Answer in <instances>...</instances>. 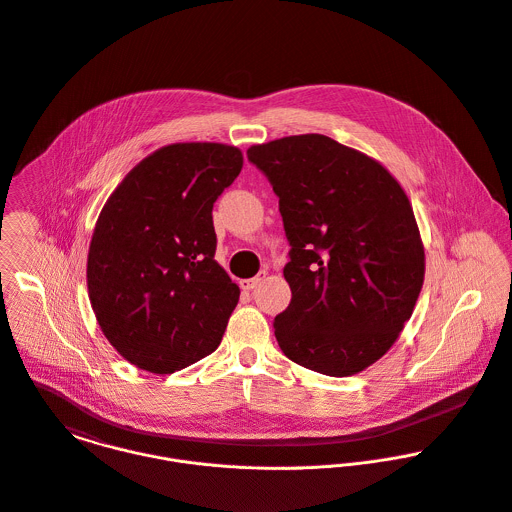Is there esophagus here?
<instances>
[{"label":"esophagus","mask_w":512,"mask_h":512,"mask_svg":"<svg viewBox=\"0 0 512 512\" xmlns=\"http://www.w3.org/2000/svg\"><path fill=\"white\" fill-rule=\"evenodd\" d=\"M264 278H266V272H260V274H258V276H254V278L242 280V282H240V288H242V290H246V292H250V290H254V288L264 280Z\"/></svg>","instance_id":"34e87169"}]
</instances>
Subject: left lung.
I'll list each match as a JSON object with an SVG mask.
<instances>
[{"label":"left lung","mask_w":512,"mask_h":512,"mask_svg":"<svg viewBox=\"0 0 512 512\" xmlns=\"http://www.w3.org/2000/svg\"><path fill=\"white\" fill-rule=\"evenodd\" d=\"M248 161L276 196L290 306L276 316L284 355L345 377L375 363L411 318L425 252L407 194L377 161L326 135L254 145Z\"/></svg>","instance_id":"obj_1"}]
</instances>
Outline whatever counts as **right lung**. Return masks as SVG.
Masks as SVG:
<instances>
[{
	"mask_svg": "<svg viewBox=\"0 0 512 512\" xmlns=\"http://www.w3.org/2000/svg\"><path fill=\"white\" fill-rule=\"evenodd\" d=\"M242 171L220 143H176L143 159L105 202L87 288L111 345L151 373L212 353L240 290L214 260L212 206Z\"/></svg>",
	"mask_w": 512,
	"mask_h": 512,
	"instance_id": "obj_1",
	"label": "right lung"
}]
</instances>
